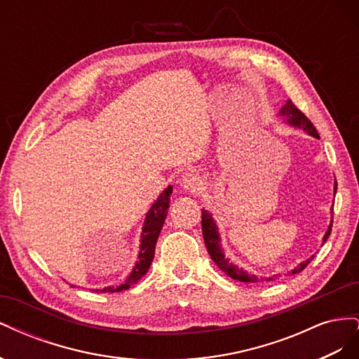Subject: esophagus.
Instances as JSON below:
<instances>
[{"mask_svg":"<svg viewBox=\"0 0 359 359\" xmlns=\"http://www.w3.org/2000/svg\"><path fill=\"white\" fill-rule=\"evenodd\" d=\"M181 186L190 193H198L203 189V180L198 175V173H186L181 178Z\"/></svg>","mask_w":359,"mask_h":359,"instance_id":"1","label":"esophagus"}]
</instances>
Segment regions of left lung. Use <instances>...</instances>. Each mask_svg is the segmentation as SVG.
Instances as JSON below:
<instances>
[{
  "label": "left lung",
  "mask_w": 359,
  "mask_h": 359,
  "mask_svg": "<svg viewBox=\"0 0 359 359\" xmlns=\"http://www.w3.org/2000/svg\"><path fill=\"white\" fill-rule=\"evenodd\" d=\"M278 116L283 118V121H286L289 126L295 127V128H301L306 133H309L310 136L319 139L318 130L314 128V126L311 124L310 119L306 115H304L290 100H286L285 106H281ZM335 193H337V182H334V196H335ZM331 212H332V208H331ZM331 227H332V220L328 226V231L325 232V235L322 238V244L327 243L328 236L331 233ZM202 233H203V241H205L206 250H208V253H210L211 259L214 260V264L219 266L224 274L229 276L231 278L243 281V283H262V281H271V280H276V278L280 277V274H274L271 277H260V276H256L253 273H248V271H245L244 268L233 264L232 260L227 257L226 253H224V250L222 247V238H220V232H219V226H217L212 214L208 210H202ZM313 257H314V255L310 259L298 264L295 268L290 271L289 274L301 273V271L311 262Z\"/></svg>",
  "instance_id": "obj_1"
}]
</instances>
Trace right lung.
<instances>
[{
	"mask_svg": "<svg viewBox=\"0 0 359 359\" xmlns=\"http://www.w3.org/2000/svg\"><path fill=\"white\" fill-rule=\"evenodd\" d=\"M170 194H172V186H168L160 193L157 201L151 205V208L148 210V212L145 215V220H144V226H142V233H140L137 260H136L133 269L130 271V274L126 277V280L121 285L106 286L103 289H94V292L114 293V292L127 290L132 286H135L137 281L148 273L151 262H153V259H154L156 244L158 240L160 231H161L163 223H165V219L168 215Z\"/></svg>",
	"mask_w": 359,
	"mask_h": 359,
	"instance_id": "right-lung-1",
	"label": "right lung"
}]
</instances>
